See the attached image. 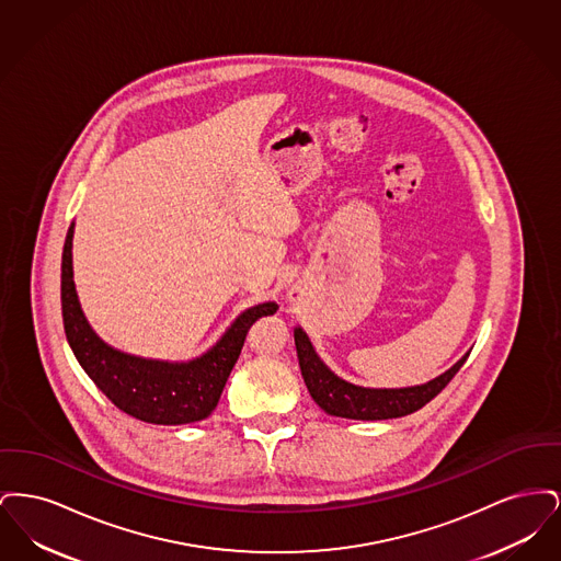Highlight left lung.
Returning a JSON list of instances; mask_svg holds the SVG:
<instances>
[{
	"label": "left lung",
	"mask_w": 561,
	"mask_h": 561,
	"mask_svg": "<svg viewBox=\"0 0 561 561\" xmlns=\"http://www.w3.org/2000/svg\"><path fill=\"white\" fill-rule=\"evenodd\" d=\"M294 345L298 355V366L305 378V385L313 401L330 416L353 419V421H387L400 419L421 410L433 400L450 380L460 366L467 362L469 353H465L450 370H446L425 385L400 387V389H374L353 385L339 374L332 373L323 362L316 347L311 345L307 332L296 325L294 328Z\"/></svg>",
	"instance_id": "left-lung-1"
}]
</instances>
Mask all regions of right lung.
Returning <instances> with one entry per match:
<instances>
[{
	"label": "right lung",
	"mask_w": 561,
	"mask_h": 561,
	"mask_svg": "<svg viewBox=\"0 0 561 561\" xmlns=\"http://www.w3.org/2000/svg\"><path fill=\"white\" fill-rule=\"evenodd\" d=\"M73 229L71 222L60 267V302L69 347L83 373L122 412L151 425H188L213 414L225 382L240 357L250 325L273 316V300L241 311L213 347L188 362L151 359L105 343L85 320L73 282Z\"/></svg>",
	"instance_id": "add662e5"
}]
</instances>
